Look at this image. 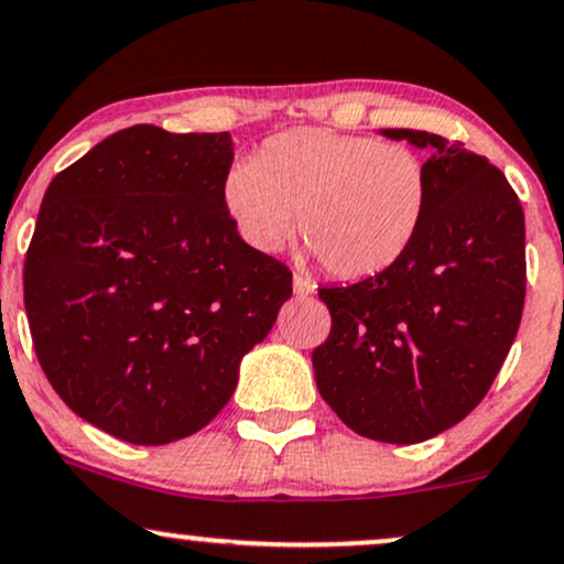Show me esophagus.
Returning a JSON list of instances; mask_svg holds the SVG:
<instances>
[{
  "label": "esophagus",
  "instance_id": "34e87169",
  "mask_svg": "<svg viewBox=\"0 0 564 564\" xmlns=\"http://www.w3.org/2000/svg\"><path fill=\"white\" fill-rule=\"evenodd\" d=\"M315 291V281L312 278H307L304 273H294V294L296 296H307Z\"/></svg>",
  "mask_w": 564,
  "mask_h": 564
}]
</instances>
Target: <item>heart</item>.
Listing matches in <instances>:
<instances>
[{
    "label": "heart",
    "mask_w": 564,
    "mask_h": 564,
    "mask_svg": "<svg viewBox=\"0 0 564 564\" xmlns=\"http://www.w3.org/2000/svg\"><path fill=\"white\" fill-rule=\"evenodd\" d=\"M429 199L423 154L328 128L270 135L223 181V207L247 247L275 252L300 217L310 252L341 281L381 275L402 260L423 228Z\"/></svg>",
    "instance_id": "1"
}]
</instances>
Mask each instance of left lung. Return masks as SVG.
Instances as JSON below:
<instances>
[{"mask_svg": "<svg viewBox=\"0 0 564 564\" xmlns=\"http://www.w3.org/2000/svg\"><path fill=\"white\" fill-rule=\"evenodd\" d=\"M381 133L431 149L429 213L386 273L317 291L330 334L312 368L359 436L420 444L470 415L510 355L525 302V215L505 173L463 141Z\"/></svg>", "mask_w": 564, "mask_h": 564, "instance_id": "1", "label": "left lung"}]
</instances>
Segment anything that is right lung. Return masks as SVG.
Masks as SVG:
<instances>
[{
	"label": "right lung",
	"mask_w": 564,
	"mask_h": 564,
	"mask_svg": "<svg viewBox=\"0 0 564 564\" xmlns=\"http://www.w3.org/2000/svg\"><path fill=\"white\" fill-rule=\"evenodd\" d=\"M230 133L133 126L57 173L23 268L52 389L110 436L158 446L202 431L273 328L291 270L223 207Z\"/></svg>",
	"instance_id": "right-lung-1"
}]
</instances>
